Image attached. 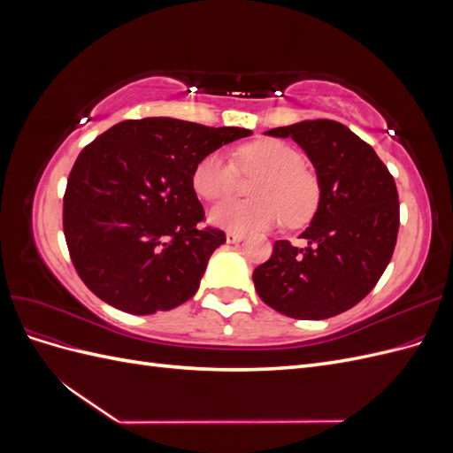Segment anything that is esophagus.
I'll return each instance as SVG.
<instances>
[{
  "instance_id": "34e87169",
  "label": "esophagus",
  "mask_w": 453,
  "mask_h": 453,
  "mask_svg": "<svg viewBox=\"0 0 453 453\" xmlns=\"http://www.w3.org/2000/svg\"><path fill=\"white\" fill-rule=\"evenodd\" d=\"M242 240H243L242 232H232V230L226 232V242H228V243H238V242H242Z\"/></svg>"
}]
</instances>
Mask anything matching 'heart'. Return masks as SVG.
Here are the masks:
<instances>
[{
	"mask_svg": "<svg viewBox=\"0 0 453 453\" xmlns=\"http://www.w3.org/2000/svg\"><path fill=\"white\" fill-rule=\"evenodd\" d=\"M240 168L257 177L251 195L255 200H228L215 205L210 221L232 232H251L276 226L308 223L318 211L321 187L313 172L304 168L298 149L281 140H257L238 150ZM193 187L205 200H223L240 187L236 164L223 150L205 155L193 172Z\"/></svg>",
	"mask_w": 453,
	"mask_h": 453,
	"instance_id": "obj_1",
	"label": "heart"
}]
</instances>
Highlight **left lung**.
Returning <instances> with one entry per match:
<instances>
[{
    "label": "left lung",
    "mask_w": 453,
    "mask_h": 453,
    "mask_svg": "<svg viewBox=\"0 0 453 453\" xmlns=\"http://www.w3.org/2000/svg\"><path fill=\"white\" fill-rule=\"evenodd\" d=\"M291 138L311 160L321 196L310 226L273 243L272 257L253 272L263 303L295 319H326L353 308L388 268L399 232V193L376 150L336 120H303L272 128Z\"/></svg>",
    "instance_id": "1"
}]
</instances>
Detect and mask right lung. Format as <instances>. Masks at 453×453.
<instances>
[{
	"mask_svg": "<svg viewBox=\"0 0 453 453\" xmlns=\"http://www.w3.org/2000/svg\"><path fill=\"white\" fill-rule=\"evenodd\" d=\"M251 130L168 117L122 120L77 157L64 195V234L79 278L134 315L193 296L225 232L202 226L196 164Z\"/></svg>",
	"mask_w": 453,
	"mask_h": 453,
	"instance_id": "1",
	"label": "right lung"
}]
</instances>
